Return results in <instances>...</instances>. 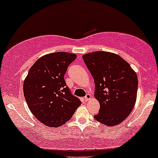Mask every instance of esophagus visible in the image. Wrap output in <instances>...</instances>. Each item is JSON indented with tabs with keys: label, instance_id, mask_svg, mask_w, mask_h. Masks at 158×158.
Instances as JSON below:
<instances>
[{
	"label": "esophagus",
	"instance_id": "esophagus-1",
	"mask_svg": "<svg viewBox=\"0 0 158 158\" xmlns=\"http://www.w3.org/2000/svg\"><path fill=\"white\" fill-rule=\"evenodd\" d=\"M90 99H91V95L89 94V93H87V94L85 96V97H84V100H85V102L89 101Z\"/></svg>",
	"mask_w": 158,
	"mask_h": 158
}]
</instances>
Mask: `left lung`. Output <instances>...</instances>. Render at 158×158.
I'll use <instances>...</instances> for the list:
<instances>
[{
  "label": "left lung",
  "instance_id": "8db88e82",
  "mask_svg": "<svg viewBox=\"0 0 158 158\" xmlns=\"http://www.w3.org/2000/svg\"><path fill=\"white\" fill-rule=\"evenodd\" d=\"M83 59L94 79L95 97L100 104L94 118L106 126H116L126 119L135 106L136 74L128 62L111 52H89Z\"/></svg>",
  "mask_w": 158,
  "mask_h": 158
}]
</instances>
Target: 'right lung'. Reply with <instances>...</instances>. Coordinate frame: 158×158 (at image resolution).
Listing matches in <instances>:
<instances>
[{
    "label": "right lung",
    "instance_id": "obj_1",
    "mask_svg": "<svg viewBox=\"0 0 158 158\" xmlns=\"http://www.w3.org/2000/svg\"><path fill=\"white\" fill-rule=\"evenodd\" d=\"M75 54H47L31 66L23 84L25 99L30 111L46 126L58 127L69 120L81 104L66 85L64 75Z\"/></svg>",
    "mask_w": 158,
    "mask_h": 158
}]
</instances>
